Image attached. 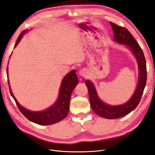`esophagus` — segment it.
Returning <instances> with one entry per match:
<instances>
[{
  "instance_id": "34e87169",
  "label": "esophagus",
  "mask_w": 155,
  "mask_h": 155,
  "mask_svg": "<svg viewBox=\"0 0 155 155\" xmlns=\"http://www.w3.org/2000/svg\"><path fill=\"white\" fill-rule=\"evenodd\" d=\"M79 75L81 77H86L88 75V72L85 68H83L79 70Z\"/></svg>"
}]
</instances>
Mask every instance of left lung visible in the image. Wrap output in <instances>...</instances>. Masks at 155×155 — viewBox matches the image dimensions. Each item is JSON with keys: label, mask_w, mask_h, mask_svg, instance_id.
I'll return each mask as SVG.
<instances>
[{"label": "left lung", "mask_w": 155, "mask_h": 155, "mask_svg": "<svg viewBox=\"0 0 155 155\" xmlns=\"http://www.w3.org/2000/svg\"><path fill=\"white\" fill-rule=\"evenodd\" d=\"M110 25L114 31V38L116 43L127 45L129 48L134 55L138 62L139 78L138 85L134 94L130 100L123 105L118 106L110 105L101 101L98 97L96 88L89 80L85 81L88 88L89 100L92 109L96 114L107 119H116L123 117L133 111L139 104L146 85L147 68L146 61L142 48L134 39L130 33L124 27L119 26L113 22Z\"/></svg>", "instance_id": "1"}]
</instances>
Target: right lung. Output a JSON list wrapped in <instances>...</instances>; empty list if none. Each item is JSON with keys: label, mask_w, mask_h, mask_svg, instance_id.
Wrapping results in <instances>:
<instances>
[{"label": "right lung", "mask_w": 155, "mask_h": 155, "mask_svg": "<svg viewBox=\"0 0 155 155\" xmlns=\"http://www.w3.org/2000/svg\"><path fill=\"white\" fill-rule=\"evenodd\" d=\"M26 31L27 30H25L21 32V34L18 37L14 47H15L17 44L19 43L22 37L25 34ZM8 82L9 84V88H10L11 95L14 100H15L18 109H19L21 113L28 120H29L32 122L41 125H48L58 123L59 121L63 120L64 118H66L69 111L70 96H71L72 92L75 87L78 83V79L75 70H72V71H70L68 74H67L63 78L61 84L59 97L57 101L52 106L49 107L48 109L39 112L27 110L18 104V102L15 99V96H13L12 92L8 79Z\"/></svg>", "instance_id": "1"}]
</instances>
